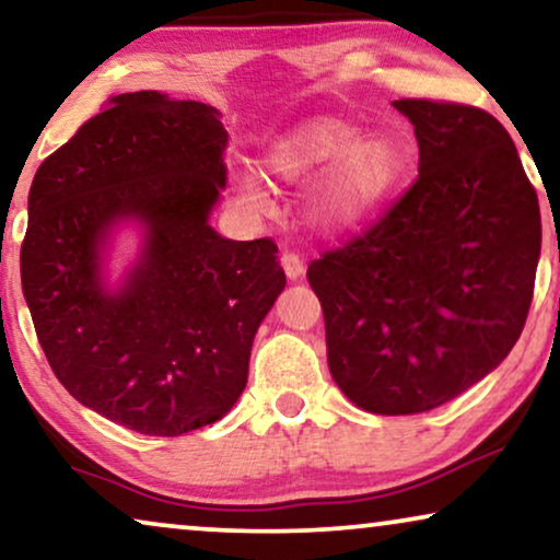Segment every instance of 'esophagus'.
I'll return each instance as SVG.
<instances>
[{
	"label": "esophagus",
	"instance_id": "esophagus-1",
	"mask_svg": "<svg viewBox=\"0 0 560 560\" xmlns=\"http://www.w3.org/2000/svg\"><path fill=\"white\" fill-rule=\"evenodd\" d=\"M281 266H284L289 279H302L304 276V260L300 253H294V250L281 253Z\"/></svg>",
	"mask_w": 560,
	"mask_h": 560
}]
</instances>
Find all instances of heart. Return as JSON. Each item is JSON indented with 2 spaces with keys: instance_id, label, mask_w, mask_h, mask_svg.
<instances>
[{
  "instance_id": "heart-1",
  "label": "heart",
  "mask_w": 560,
  "mask_h": 560,
  "mask_svg": "<svg viewBox=\"0 0 560 560\" xmlns=\"http://www.w3.org/2000/svg\"><path fill=\"white\" fill-rule=\"evenodd\" d=\"M266 174L276 182H300L330 168L319 189V214L327 225H355L378 210L405 176L407 161L389 138L363 140V132L342 119H315L289 132L264 159ZM245 205L264 207L266 191L256 176L235 182Z\"/></svg>"
}]
</instances>
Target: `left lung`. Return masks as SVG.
<instances>
[{"label": "left lung", "instance_id": "left-lung-1", "mask_svg": "<svg viewBox=\"0 0 560 560\" xmlns=\"http://www.w3.org/2000/svg\"><path fill=\"white\" fill-rule=\"evenodd\" d=\"M415 125L412 186L361 235L307 268L335 384L374 415L456 399L504 361L530 312L540 207L489 112L397 100Z\"/></svg>", "mask_w": 560, "mask_h": 560}]
</instances>
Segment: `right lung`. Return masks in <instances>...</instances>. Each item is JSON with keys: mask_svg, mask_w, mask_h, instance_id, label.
I'll return each mask as SVG.
<instances>
[{"mask_svg": "<svg viewBox=\"0 0 560 560\" xmlns=\"http://www.w3.org/2000/svg\"><path fill=\"white\" fill-rule=\"evenodd\" d=\"M225 145L202 102L117 94L30 186L20 273L43 353L73 399L143 435H184L235 405L287 284L271 237L228 241L207 225ZM119 217L149 235L129 284L109 295L98 245Z\"/></svg>", "mask_w": 560, "mask_h": 560, "instance_id": "add662e5", "label": "right lung"}]
</instances>
